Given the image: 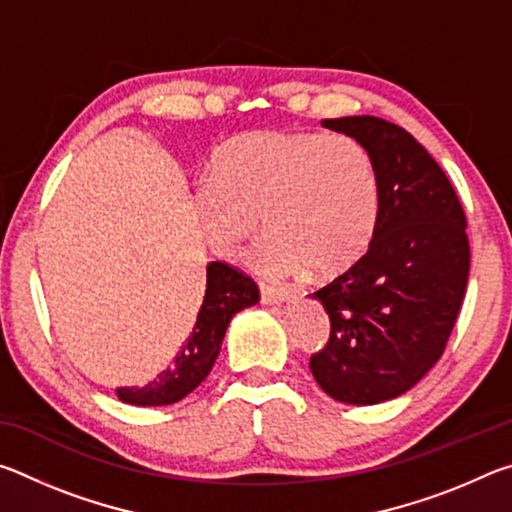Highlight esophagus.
Here are the masks:
<instances>
[{
  "instance_id": "esophagus-1",
  "label": "esophagus",
  "mask_w": 512,
  "mask_h": 512,
  "mask_svg": "<svg viewBox=\"0 0 512 512\" xmlns=\"http://www.w3.org/2000/svg\"><path fill=\"white\" fill-rule=\"evenodd\" d=\"M259 298H262V305H280V302L287 300V291L273 289V287H259Z\"/></svg>"
}]
</instances>
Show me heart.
<instances>
[{
  "mask_svg": "<svg viewBox=\"0 0 512 512\" xmlns=\"http://www.w3.org/2000/svg\"><path fill=\"white\" fill-rule=\"evenodd\" d=\"M203 237L235 259L262 225L250 253L259 275L282 280L311 268L336 275L366 255L381 216V180L366 144L345 133L266 131L232 137L194 187Z\"/></svg>",
  "mask_w": 512,
  "mask_h": 512,
  "instance_id": "heart-1",
  "label": "heart"
}]
</instances>
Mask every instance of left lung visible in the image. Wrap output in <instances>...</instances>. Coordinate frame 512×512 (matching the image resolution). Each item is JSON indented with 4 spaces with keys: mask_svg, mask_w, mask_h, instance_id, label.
<instances>
[{
    "mask_svg": "<svg viewBox=\"0 0 512 512\" xmlns=\"http://www.w3.org/2000/svg\"><path fill=\"white\" fill-rule=\"evenodd\" d=\"M320 124L370 149L381 216L368 253L311 293L332 329L309 368L336 402L379 404L443 357L470 275L465 212L440 164L404 128L370 115Z\"/></svg>",
    "mask_w": 512,
    "mask_h": 512,
    "instance_id": "obj_1",
    "label": "left lung"
}]
</instances>
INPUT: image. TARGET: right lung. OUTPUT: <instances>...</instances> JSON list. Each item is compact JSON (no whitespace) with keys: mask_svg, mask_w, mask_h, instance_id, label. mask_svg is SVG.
Here are the masks:
<instances>
[{"mask_svg":"<svg viewBox=\"0 0 512 512\" xmlns=\"http://www.w3.org/2000/svg\"><path fill=\"white\" fill-rule=\"evenodd\" d=\"M257 302L259 289L253 277L223 262L207 264L203 305L176 359L146 386L117 388L119 400L135 406H164L183 400L210 375L232 316Z\"/></svg>","mask_w":512,"mask_h":512,"instance_id":"obj_1","label":"right lung"}]
</instances>
